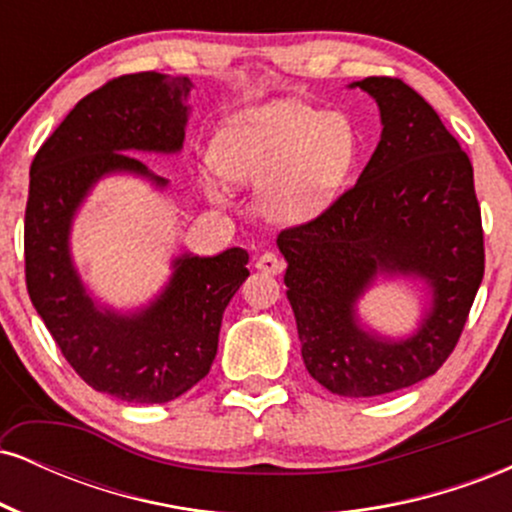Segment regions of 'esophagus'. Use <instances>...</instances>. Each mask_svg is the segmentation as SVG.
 <instances>
[{
	"label": "esophagus",
	"mask_w": 512,
	"mask_h": 512,
	"mask_svg": "<svg viewBox=\"0 0 512 512\" xmlns=\"http://www.w3.org/2000/svg\"><path fill=\"white\" fill-rule=\"evenodd\" d=\"M255 267L260 269L262 274H279L281 269H284V260H281L279 255H276V252H262L260 257H257V262H255Z\"/></svg>",
	"instance_id": "34e87169"
}]
</instances>
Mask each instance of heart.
<instances>
[{
	"label": "heart",
	"mask_w": 512,
	"mask_h": 512,
	"mask_svg": "<svg viewBox=\"0 0 512 512\" xmlns=\"http://www.w3.org/2000/svg\"><path fill=\"white\" fill-rule=\"evenodd\" d=\"M358 156V134L342 113L274 101L228 122L211 146L214 166L240 185H262V211L303 221L337 197ZM211 195L221 192L211 187Z\"/></svg>",
	"instance_id": "1"
}]
</instances>
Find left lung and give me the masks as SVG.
<instances>
[{"label":"left lung","mask_w":512,"mask_h":512,"mask_svg":"<svg viewBox=\"0 0 512 512\" xmlns=\"http://www.w3.org/2000/svg\"><path fill=\"white\" fill-rule=\"evenodd\" d=\"M383 120L378 149L315 219L276 238L308 373L342 397H375L426 380L448 361L484 279L474 170L436 110L402 79L354 81ZM378 273L421 278L434 301L411 338L366 333L355 301Z\"/></svg>","instance_id":"obj_1"}]
</instances>
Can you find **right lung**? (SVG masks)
<instances>
[{"label":"right lung","mask_w":512,"mask_h":512,"mask_svg":"<svg viewBox=\"0 0 512 512\" xmlns=\"http://www.w3.org/2000/svg\"><path fill=\"white\" fill-rule=\"evenodd\" d=\"M190 91L187 76H117L74 105L31 163L23 223L28 296L79 378L122 402L163 404L195 387L214 363L223 310L250 276L243 248L180 255L161 296L122 315L93 301L72 262L74 214L103 175L134 173L168 185L132 154L182 149Z\"/></svg>","instance_id":"right-lung-1"}]
</instances>
